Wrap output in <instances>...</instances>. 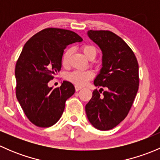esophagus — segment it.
<instances>
[{
	"mask_svg": "<svg viewBox=\"0 0 160 160\" xmlns=\"http://www.w3.org/2000/svg\"><path fill=\"white\" fill-rule=\"evenodd\" d=\"M80 89H82L81 87H80V86H75V90H76V91H79V90H80Z\"/></svg>",
	"mask_w": 160,
	"mask_h": 160,
	"instance_id": "esophagus-1",
	"label": "esophagus"
}]
</instances>
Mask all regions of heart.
<instances>
[{
    "instance_id": "1",
    "label": "heart",
    "mask_w": 160,
    "mask_h": 160,
    "mask_svg": "<svg viewBox=\"0 0 160 160\" xmlns=\"http://www.w3.org/2000/svg\"><path fill=\"white\" fill-rule=\"evenodd\" d=\"M83 55L89 60H93L97 56V49L90 45H83L81 47ZM72 53V49H66L62 56V63L63 66H67L69 62L70 56ZM93 77V72L90 70L80 71L75 70L69 72L66 78L68 81L76 86H84Z\"/></svg>"
}]
</instances>
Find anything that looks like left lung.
I'll list each match as a JSON object with an SVG mask.
<instances>
[{
    "mask_svg": "<svg viewBox=\"0 0 160 160\" xmlns=\"http://www.w3.org/2000/svg\"><path fill=\"white\" fill-rule=\"evenodd\" d=\"M88 35L102 52V67L93 80L101 88L93 90L85 111L94 128L110 130L125 118L133 104L139 83L138 61L127 43L110 31L89 30Z\"/></svg>",
    "mask_w": 160,
    "mask_h": 160,
    "instance_id": "left-lung-1",
    "label": "left lung"
}]
</instances>
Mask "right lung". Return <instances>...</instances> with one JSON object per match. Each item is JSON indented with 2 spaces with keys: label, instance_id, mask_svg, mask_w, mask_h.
<instances>
[{
  "label": "right lung",
  "instance_id": "add662e5",
  "mask_svg": "<svg viewBox=\"0 0 160 160\" xmlns=\"http://www.w3.org/2000/svg\"><path fill=\"white\" fill-rule=\"evenodd\" d=\"M81 37L70 30L46 28L34 35L22 49L16 62V97L29 121L41 128L55 125L62 116L66 101L75 93L70 82L59 88L48 83L59 72L67 46L81 42Z\"/></svg>",
  "mask_w": 160,
  "mask_h": 160
}]
</instances>
